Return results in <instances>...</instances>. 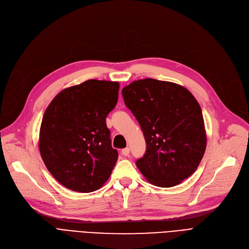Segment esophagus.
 Masks as SVG:
<instances>
[{
  "label": "esophagus",
  "mask_w": 249,
  "mask_h": 249,
  "mask_svg": "<svg viewBox=\"0 0 249 249\" xmlns=\"http://www.w3.org/2000/svg\"><path fill=\"white\" fill-rule=\"evenodd\" d=\"M122 154L124 156H128V154H129V148H124V149H123L122 150Z\"/></svg>",
  "instance_id": "1"
}]
</instances>
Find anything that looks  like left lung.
<instances>
[{
  "mask_svg": "<svg viewBox=\"0 0 249 249\" xmlns=\"http://www.w3.org/2000/svg\"><path fill=\"white\" fill-rule=\"evenodd\" d=\"M122 93L146 140V153L136 162L138 168L156 186L179 184L196 170L206 151L198 102L186 88L151 78L134 81Z\"/></svg>",
  "mask_w": 249,
  "mask_h": 249,
  "instance_id": "1",
  "label": "left lung"
}]
</instances>
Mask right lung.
Returning a JSON list of instances; mask_svg holds the SVG:
<instances>
[{
    "label": "right lung",
    "mask_w": 249,
    "mask_h": 249,
    "mask_svg": "<svg viewBox=\"0 0 249 249\" xmlns=\"http://www.w3.org/2000/svg\"><path fill=\"white\" fill-rule=\"evenodd\" d=\"M118 89V82L88 80L61 91L43 114L41 158L71 191H97L109 178L118 154L105 120L117 103Z\"/></svg>",
    "instance_id": "1"
}]
</instances>
